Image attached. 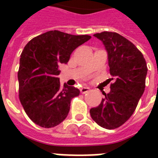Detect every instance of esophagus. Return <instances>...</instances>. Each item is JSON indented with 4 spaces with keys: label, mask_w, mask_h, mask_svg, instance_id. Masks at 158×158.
Instances as JSON below:
<instances>
[{
    "label": "esophagus",
    "mask_w": 158,
    "mask_h": 158,
    "mask_svg": "<svg viewBox=\"0 0 158 158\" xmlns=\"http://www.w3.org/2000/svg\"><path fill=\"white\" fill-rule=\"evenodd\" d=\"M90 90L89 87H82L81 89H80V92H81V94H86Z\"/></svg>",
    "instance_id": "1"
}]
</instances>
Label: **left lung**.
<instances>
[{"mask_svg": "<svg viewBox=\"0 0 158 158\" xmlns=\"http://www.w3.org/2000/svg\"><path fill=\"white\" fill-rule=\"evenodd\" d=\"M108 54L110 91L98 106L90 109L92 119L101 127H120L133 115L145 89L148 68L142 52L130 41L114 32L94 34Z\"/></svg>", "mask_w": 158, "mask_h": 158, "instance_id": "8db88e82", "label": "left lung"}]
</instances>
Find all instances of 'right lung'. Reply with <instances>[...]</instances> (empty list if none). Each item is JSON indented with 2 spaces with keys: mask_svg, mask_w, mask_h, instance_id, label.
<instances>
[{
  "mask_svg": "<svg viewBox=\"0 0 158 158\" xmlns=\"http://www.w3.org/2000/svg\"><path fill=\"white\" fill-rule=\"evenodd\" d=\"M90 38L52 30L33 38L24 47L18 71L19 98L36 125L55 127L67 117L71 99L80 92L60 85L58 66L67 64L73 51Z\"/></svg>",
  "mask_w": 158,
  "mask_h": 158,
  "instance_id": "obj_1",
  "label": "right lung"
}]
</instances>
